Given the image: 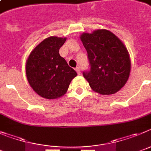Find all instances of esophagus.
<instances>
[{"mask_svg": "<svg viewBox=\"0 0 151 151\" xmlns=\"http://www.w3.org/2000/svg\"><path fill=\"white\" fill-rule=\"evenodd\" d=\"M75 70H76V71H77V74H81V69H80V68H76Z\"/></svg>", "mask_w": 151, "mask_h": 151, "instance_id": "esophagus-1", "label": "esophagus"}]
</instances>
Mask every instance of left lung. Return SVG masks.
<instances>
[{
    "label": "left lung",
    "mask_w": 151,
    "mask_h": 151,
    "mask_svg": "<svg viewBox=\"0 0 151 151\" xmlns=\"http://www.w3.org/2000/svg\"><path fill=\"white\" fill-rule=\"evenodd\" d=\"M81 41L87 52L89 69L83 77L96 92L116 93L128 80L131 68L128 51L117 37L108 30L83 33Z\"/></svg>",
    "instance_id": "obj_1"
}]
</instances>
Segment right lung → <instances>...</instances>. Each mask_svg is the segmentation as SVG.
<instances>
[{"label":"right lung","instance_id":"obj_1","mask_svg":"<svg viewBox=\"0 0 151 151\" xmlns=\"http://www.w3.org/2000/svg\"><path fill=\"white\" fill-rule=\"evenodd\" d=\"M66 38L50 37L37 46L26 63V75L30 86L41 97L59 98L65 94L77 72L59 55Z\"/></svg>","mask_w":151,"mask_h":151}]
</instances>
